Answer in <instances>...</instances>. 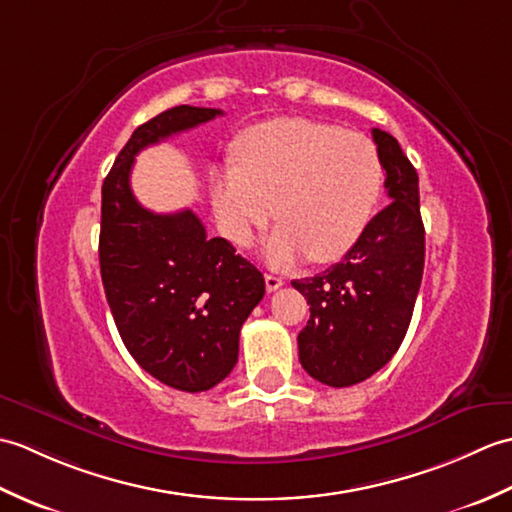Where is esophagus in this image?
<instances>
[{"label": "esophagus", "instance_id": "esophagus-1", "mask_svg": "<svg viewBox=\"0 0 512 512\" xmlns=\"http://www.w3.org/2000/svg\"><path fill=\"white\" fill-rule=\"evenodd\" d=\"M264 279H266V290H268V292H275V290H279L281 286H284V279H281V277L266 275Z\"/></svg>", "mask_w": 512, "mask_h": 512}]
</instances>
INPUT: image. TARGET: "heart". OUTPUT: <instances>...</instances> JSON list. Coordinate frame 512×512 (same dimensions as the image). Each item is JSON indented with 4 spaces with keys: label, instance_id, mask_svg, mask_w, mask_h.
Segmentation results:
<instances>
[{
    "label": "heart",
    "instance_id": "heart-1",
    "mask_svg": "<svg viewBox=\"0 0 512 512\" xmlns=\"http://www.w3.org/2000/svg\"><path fill=\"white\" fill-rule=\"evenodd\" d=\"M237 167L213 173L211 202L228 242L248 246L273 215L268 264L286 268L308 255L334 262L372 220L383 162L365 134L308 118H275L237 138ZM278 209H274V204Z\"/></svg>",
    "mask_w": 512,
    "mask_h": 512
}]
</instances>
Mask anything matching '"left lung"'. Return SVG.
<instances>
[{
	"mask_svg": "<svg viewBox=\"0 0 512 512\" xmlns=\"http://www.w3.org/2000/svg\"><path fill=\"white\" fill-rule=\"evenodd\" d=\"M391 200L339 264L295 279L310 319L299 332V361L330 387H350L391 361L405 339L424 268L418 173L398 140L372 129Z\"/></svg>",
	"mask_w": 512,
	"mask_h": 512,
	"instance_id": "8db88e82",
	"label": "left lung"
}]
</instances>
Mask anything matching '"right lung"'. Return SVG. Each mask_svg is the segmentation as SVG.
Masks as SVG:
<instances>
[{"label": "right lung", "mask_w": 512, "mask_h": 512, "mask_svg": "<svg viewBox=\"0 0 512 512\" xmlns=\"http://www.w3.org/2000/svg\"><path fill=\"white\" fill-rule=\"evenodd\" d=\"M215 116L222 110L178 105L140 125L107 173L101 204L99 262L118 334L147 374L191 394L231 374L264 275L224 237H206L193 211L145 209L129 176L138 151Z\"/></svg>", "instance_id": "obj_1"}]
</instances>
